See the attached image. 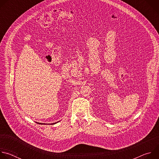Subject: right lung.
I'll use <instances>...</instances> for the list:
<instances>
[{
    "label": "right lung",
    "instance_id": "add662e5",
    "mask_svg": "<svg viewBox=\"0 0 159 159\" xmlns=\"http://www.w3.org/2000/svg\"><path fill=\"white\" fill-rule=\"evenodd\" d=\"M57 123H58V122H56V123H52V125H55V124H56ZM38 123V124H39V125H40V124H41V125H45L44 123Z\"/></svg>",
    "mask_w": 159,
    "mask_h": 159
}]
</instances>
